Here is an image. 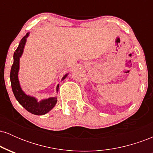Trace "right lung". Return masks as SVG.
<instances>
[{
  "instance_id": "1",
  "label": "right lung",
  "mask_w": 153,
  "mask_h": 153,
  "mask_svg": "<svg viewBox=\"0 0 153 153\" xmlns=\"http://www.w3.org/2000/svg\"><path fill=\"white\" fill-rule=\"evenodd\" d=\"M29 35V32L27 33L21 40L19 43L18 48L16 50L13 54V64L12 65L11 69H10V79L11 82V88L14 94L15 98L16 99L18 102L22 106L27 110L28 111L35 115H44L45 114L48 113L50 110H52L55 106L56 103L57 101V98L50 97L48 99L42 100L38 101L37 99L33 96H29L22 90V87L20 85V82L19 80V62H20V57H22L24 49L25 47L26 39ZM68 75L67 73L63 76L62 80L66 78ZM59 90V84L57 85V93Z\"/></svg>"
}]
</instances>
